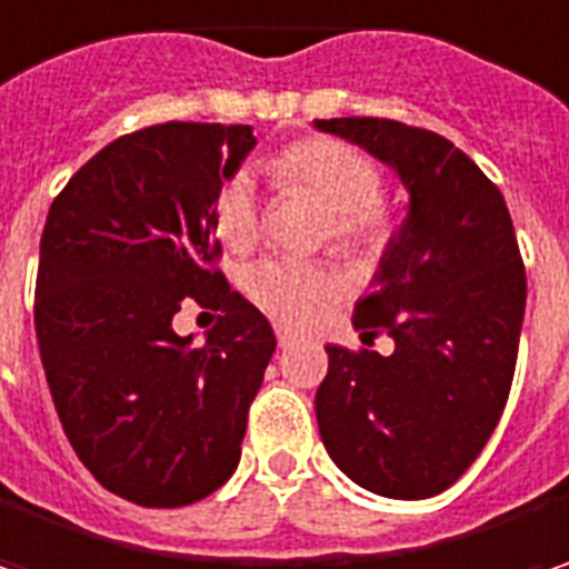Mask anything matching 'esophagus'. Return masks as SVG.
Instances as JSON below:
<instances>
[{
	"mask_svg": "<svg viewBox=\"0 0 569 569\" xmlns=\"http://www.w3.org/2000/svg\"><path fill=\"white\" fill-rule=\"evenodd\" d=\"M277 343H280V347H289V343H292V331H283V328H280V331H277Z\"/></svg>",
	"mask_w": 569,
	"mask_h": 569,
	"instance_id": "obj_1",
	"label": "esophagus"
}]
</instances>
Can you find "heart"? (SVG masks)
Here are the masks:
<instances>
[{"instance_id": "obj_1", "label": "heart", "mask_w": 569, "mask_h": 569, "mask_svg": "<svg viewBox=\"0 0 569 569\" xmlns=\"http://www.w3.org/2000/svg\"><path fill=\"white\" fill-rule=\"evenodd\" d=\"M273 174L289 190L309 193L328 212V236L337 248L357 251L388 232V212L379 203L382 171L357 146L340 139H306L273 161ZM216 232L232 248H248L258 238V184L251 171H238L219 190ZM244 289L273 318L302 325L340 296V280L328 267L270 258L244 273Z\"/></svg>"}]
</instances>
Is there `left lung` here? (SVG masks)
I'll return each mask as SVG.
<instances>
[{
  "instance_id": "obj_1",
  "label": "left lung",
  "mask_w": 569,
  "mask_h": 569,
  "mask_svg": "<svg viewBox=\"0 0 569 569\" xmlns=\"http://www.w3.org/2000/svg\"><path fill=\"white\" fill-rule=\"evenodd\" d=\"M369 152L408 190L366 299L362 337L395 350L328 347L315 395L321 442L359 487L391 500L442 493L481 456L512 385L526 270L507 200L449 139L379 117L315 120Z\"/></svg>"
}]
</instances>
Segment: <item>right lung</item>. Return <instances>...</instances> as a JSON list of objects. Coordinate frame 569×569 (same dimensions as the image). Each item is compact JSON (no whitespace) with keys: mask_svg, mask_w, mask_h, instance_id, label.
<instances>
[{"mask_svg":"<svg viewBox=\"0 0 569 569\" xmlns=\"http://www.w3.org/2000/svg\"><path fill=\"white\" fill-rule=\"evenodd\" d=\"M244 123H159L113 139L53 200L40 238V359L94 481L139 507H187L232 478L273 328L210 260L216 200L254 149ZM223 311L203 345L170 321Z\"/></svg>","mask_w":569,"mask_h":569,"instance_id":"add662e5","label":"right lung"}]
</instances>
